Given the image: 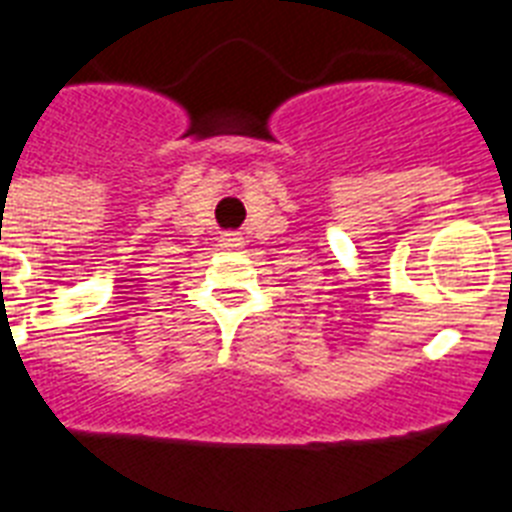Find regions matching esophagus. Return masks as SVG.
Segmentation results:
<instances>
[{
  "instance_id": "obj_1",
  "label": "esophagus",
  "mask_w": 512,
  "mask_h": 512,
  "mask_svg": "<svg viewBox=\"0 0 512 512\" xmlns=\"http://www.w3.org/2000/svg\"><path fill=\"white\" fill-rule=\"evenodd\" d=\"M241 244H244V239H241L239 233H223L220 236V247L223 249H241Z\"/></svg>"
}]
</instances>
